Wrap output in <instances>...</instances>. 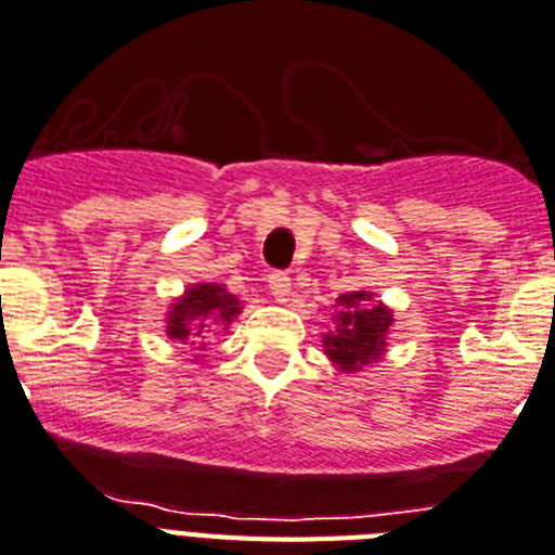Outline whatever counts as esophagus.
I'll return each mask as SVG.
<instances>
[{"mask_svg":"<svg viewBox=\"0 0 555 555\" xmlns=\"http://www.w3.org/2000/svg\"><path fill=\"white\" fill-rule=\"evenodd\" d=\"M267 286L269 292H272V297L278 300V304H286L288 297H292V278L283 272H274L267 278Z\"/></svg>","mask_w":555,"mask_h":555,"instance_id":"obj_1","label":"esophagus"}]
</instances>
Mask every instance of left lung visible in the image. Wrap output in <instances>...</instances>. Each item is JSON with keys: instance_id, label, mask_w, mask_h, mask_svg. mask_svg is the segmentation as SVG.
I'll return each instance as SVG.
<instances>
[{"instance_id": "obj_1", "label": "left lung", "mask_w": 555, "mask_h": 555, "mask_svg": "<svg viewBox=\"0 0 555 555\" xmlns=\"http://www.w3.org/2000/svg\"><path fill=\"white\" fill-rule=\"evenodd\" d=\"M334 328L323 334V354L340 374H357L386 354L393 311L374 292H349L337 297Z\"/></svg>"}]
</instances>
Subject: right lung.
I'll use <instances>...</instances> for the list:
<instances>
[{
  "instance_id": "obj_1",
  "label": "right lung",
  "mask_w": 555,
  "mask_h": 555,
  "mask_svg": "<svg viewBox=\"0 0 555 555\" xmlns=\"http://www.w3.org/2000/svg\"><path fill=\"white\" fill-rule=\"evenodd\" d=\"M241 297L232 295L223 283H190L184 288V295H178L167 309V337L169 340L186 343L198 351L206 349V343L201 340L206 328L212 326H232V320L241 314ZM198 360V354H195Z\"/></svg>"
}]
</instances>
